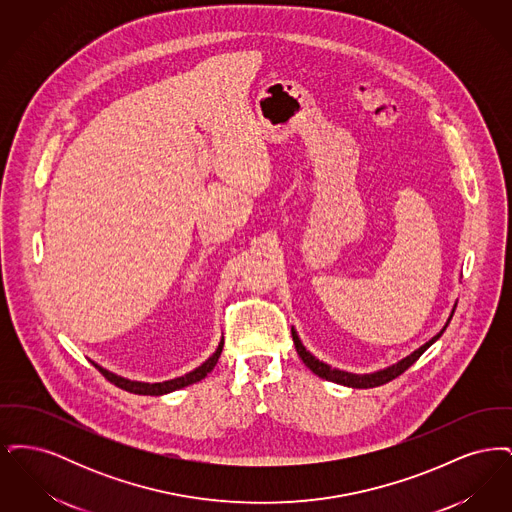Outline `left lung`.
<instances>
[{
	"label": "left lung",
	"instance_id": "8db88e82",
	"mask_svg": "<svg viewBox=\"0 0 512 512\" xmlns=\"http://www.w3.org/2000/svg\"><path fill=\"white\" fill-rule=\"evenodd\" d=\"M455 309H457V303L453 305V311H451V315L447 318V322H445V326L439 330L438 334L432 338L430 341H426L424 345H420L418 349H414L411 355H407L405 359H401V361H397L395 365L386 366V368H380V370H376V372H368V374H355V372H347V370H340V368H334V366L326 365V363H322V361H318L317 357L311 353V351H307L305 349V345L301 343L299 340V336H297V332H295V328H292V338L293 343H295V349H297V355L301 357V361L305 363V365L309 366L315 374H317L318 378H324V380H330V382H334V384H340V386H347V388H357V390H366V388H376V386H382V384H388L391 382L393 378H397L399 374H403L409 366H413L416 361H418V357L432 345V343H436V341L441 338V334L445 332V328L449 326V322H451V318H453V313H455Z\"/></svg>",
	"mask_w": 512,
	"mask_h": 512
}]
</instances>
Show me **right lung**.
Segmentation results:
<instances>
[{
    "label": "right lung",
    "instance_id": "right-lung-1",
    "mask_svg": "<svg viewBox=\"0 0 512 512\" xmlns=\"http://www.w3.org/2000/svg\"><path fill=\"white\" fill-rule=\"evenodd\" d=\"M222 345H224V338H220L219 347L217 351L203 363V365L197 366L192 372L184 374V376H178V378H172V380H165V382H155V384H149V382H136V380H128V378H122L119 374L99 366L98 363H94V366L98 368L99 372L109 380L113 382L115 386H119L122 390L130 391V393H138V395H165V393H171V391L182 390L186 386H192L195 382L203 380L215 365L219 363L220 353H222Z\"/></svg>",
    "mask_w": 512,
    "mask_h": 512
}]
</instances>
